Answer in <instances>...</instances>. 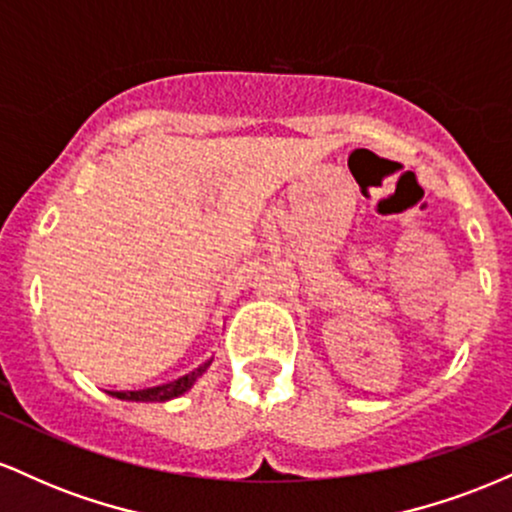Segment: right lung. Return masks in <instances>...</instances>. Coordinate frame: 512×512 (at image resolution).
Returning a JSON list of instances; mask_svg holds the SVG:
<instances>
[{
	"label": "right lung",
	"instance_id": "obj_1",
	"mask_svg": "<svg viewBox=\"0 0 512 512\" xmlns=\"http://www.w3.org/2000/svg\"><path fill=\"white\" fill-rule=\"evenodd\" d=\"M211 366V358L204 361L202 366L192 370V373L182 375V378L173 380V383L166 385H156V387H146V390H127V392H110V395L117 399H127V402H168V399H175L180 395H185L192 385L197 383L199 375L204 373Z\"/></svg>",
	"mask_w": 512,
	"mask_h": 512
}]
</instances>
